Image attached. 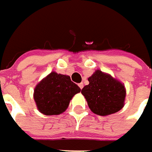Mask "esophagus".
<instances>
[{
  "label": "esophagus",
  "mask_w": 152,
  "mask_h": 152,
  "mask_svg": "<svg viewBox=\"0 0 152 152\" xmlns=\"http://www.w3.org/2000/svg\"><path fill=\"white\" fill-rule=\"evenodd\" d=\"M79 88L82 90V89H83V87H84V84H83V83H80V84H79Z\"/></svg>",
  "instance_id": "esophagus-1"
}]
</instances>
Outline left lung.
I'll use <instances>...</instances> for the list:
<instances>
[{
	"mask_svg": "<svg viewBox=\"0 0 152 152\" xmlns=\"http://www.w3.org/2000/svg\"><path fill=\"white\" fill-rule=\"evenodd\" d=\"M81 93L94 113L107 116L121 110L124 105L126 91L124 85L109 74L96 70L88 79Z\"/></svg>",
	"mask_w": 152,
	"mask_h": 152,
	"instance_id": "1",
	"label": "left lung"
}]
</instances>
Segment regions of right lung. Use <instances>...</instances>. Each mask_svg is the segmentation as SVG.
<instances>
[{"label":"right lung","mask_w":152,"mask_h":152,"mask_svg":"<svg viewBox=\"0 0 152 152\" xmlns=\"http://www.w3.org/2000/svg\"><path fill=\"white\" fill-rule=\"evenodd\" d=\"M80 91L69 76L52 72L35 87L34 99L40 113L57 115L67 109L70 100Z\"/></svg>","instance_id":"obj_1"}]
</instances>
